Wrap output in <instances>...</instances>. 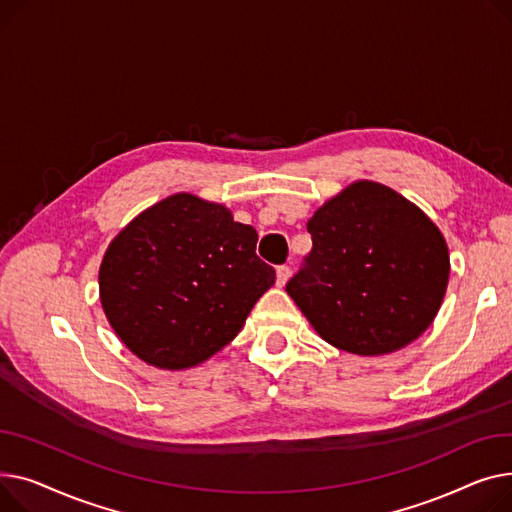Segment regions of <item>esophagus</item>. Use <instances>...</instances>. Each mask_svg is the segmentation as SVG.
Wrapping results in <instances>:
<instances>
[{
  "mask_svg": "<svg viewBox=\"0 0 512 512\" xmlns=\"http://www.w3.org/2000/svg\"><path fill=\"white\" fill-rule=\"evenodd\" d=\"M289 277H291V268L289 266H279L277 268V285L279 287H283L289 281Z\"/></svg>",
  "mask_w": 512,
  "mask_h": 512,
  "instance_id": "34e87169",
  "label": "esophagus"
}]
</instances>
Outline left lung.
Instances as JSON below:
<instances>
[{
    "instance_id": "1",
    "label": "left lung",
    "mask_w": 512,
    "mask_h": 512,
    "mask_svg": "<svg viewBox=\"0 0 512 512\" xmlns=\"http://www.w3.org/2000/svg\"><path fill=\"white\" fill-rule=\"evenodd\" d=\"M308 231L312 252L285 289L326 343L384 355L432 324L450 260L440 229L413 202L362 179L324 202Z\"/></svg>"
}]
</instances>
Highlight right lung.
I'll list each match as a JSON object with an SVG mask.
<instances>
[{"instance_id": "1", "label": "right lung", "mask_w": 512, "mask_h": 512, "mask_svg": "<svg viewBox=\"0 0 512 512\" xmlns=\"http://www.w3.org/2000/svg\"><path fill=\"white\" fill-rule=\"evenodd\" d=\"M258 233L223 204L173 194L115 235L101 268L105 316L142 362L186 370L235 339L275 268L256 256Z\"/></svg>"}]
</instances>
